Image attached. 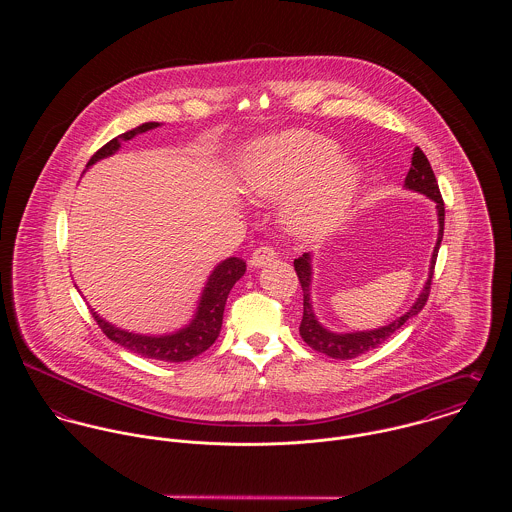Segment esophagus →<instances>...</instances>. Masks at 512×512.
<instances>
[{
    "label": "esophagus",
    "mask_w": 512,
    "mask_h": 512,
    "mask_svg": "<svg viewBox=\"0 0 512 512\" xmlns=\"http://www.w3.org/2000/svg\"><path fill=\"white\" fill-rule=\"evenodd\" d=\"M276 254H278V252H276L272 246H268V244L258 246V248L252 252V256H250V266L260 268V266L272 262V260L276 258Z\"/></svg>",
    "instance_id": "esophagus-1"
}]
</instances>
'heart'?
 <instances>
[{"label":"heart","instance_id":"obj_1","mask_svg":"<svg viewBox=\"0 0 512 512\" xmlns=\"http://www.w3.org/2000/svg\"><path fill=\"white\" fill-rule=\"evenodd\" d=\"M242 179L258 197L288 199L286 220L303 236H319L349 213L359 191V169L339 159L329 138L290 132L250 147Z\"/></svg>","mask_w":512,"mask_h":512}]
</instances>
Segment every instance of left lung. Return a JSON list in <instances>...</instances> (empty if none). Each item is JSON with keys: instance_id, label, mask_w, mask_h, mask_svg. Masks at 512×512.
<instances>
[{"instance_id": "left-lung-1", "label": "left lung", "mask_w": 512, "mask_h": 512, "mask_svg": "<svg viewBox=\"0 0 512 512\" xmlns=\"http://www.w3.org/2000/svg\"><path fill=\"white\" fill-rule=\"evenodd\" d=\"M406 187L412 189V191H418V193H424L428 195L436 207H438L439 217V232H438V244L434 248V254H432V266H430V278L424 286V290L420 293V297L416 299V303L412 305V309H408L402 317H398L396 321H392L390 325L386 327H380V329H374V331H361V333H345V335H337V333H331L327 329H323L315 315H313V309H311V303H309V284H311V264H309V254H303L299 256L297 260H293V268H295V274L299 278V284H301V290H303V317H301V325H299V335L301 339L317 353H323L331 359H341V361H347V359H357L361 357L366 351L370 349H376L378 345H382L390 335H394L410 317L418 315L428 297L432 292V278H434V270H436V260H438L439 244H441V238H443V220H445V207H443V199H441V193H439L438 179L434 175V169L426 157V153L420 149V147H414V153H412V167L406 175Z\"/></svg>"}]
</instances>
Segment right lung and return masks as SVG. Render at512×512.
I'll use <instances>...</instances> for the list:
<instances>
[{"mask_svg": "<svg viewBox=\"0 0 512 512\" xmlns=\"http://www.w3.org/2000/svg\"><path fill=\"white\" fill-rule=\"evenodd\" d=\"M157 122H146L138 126L136 130H130L108 144L100 147L88 161V165L96 163L102 157H108L120 149V144L126 140H132L134 136L147 132L151 128H157ZM246 272V262L240 258H228L222 264L215 268L211 274L207 288L203 290V297L197 309L195 319L191 321L189 327L177 331L175 335H165V337H144V335H134L128 331H122L110 323H106L102 317H98L92 311V317L96 325L102 329V333L118 343L120 347L142 355L144 359H155V361H165V363H185L201 353H205L219 337L220 327H222V313L226 305V297L232 290V286L244 276Z\"/></svg>", "mask_w": 512, "mask_h": 512, "instance_id": "right-lung-1", "label": "right lung"}]
</instances>
